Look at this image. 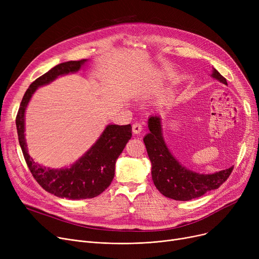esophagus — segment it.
Returning <instances> with one entry per match:
<instances>
[{
	"instance_id": "34e87169",
	"label": "esophagus",
	"mask_w": 259,
	"mask_h": 259,
	"mask_svg": "<svg viewBox=\"0 0 259 259\" xmlns=\"http://www.w3.org/2000/svg\"><path fill=\"white\" fill-rule=\"evenodd\" d=\"M142 130H143V127H142L141 124H138V122H135V124L132 125V132H133L134 134L141 133Z\"/></svg>"
}]
</instances>
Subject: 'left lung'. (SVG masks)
Here are the masks:
<instances>
[{
  "label": "left lung",
  "instance_id": "left-lung-1",
  "mask_svg": "<svg viewBox=\"0 0 259 259\" xmlns=\"http://www.w3.org/2000/svg\"><path fill=\"white\" fill-rule=\"evenodd\" d=\"M212 77L227 84V79L213 68ZM150 130L144 143L151 161L152 180L158 191L175 200H191L220 188L225 183L233 167L213 174H199L182 166L168 149L161 133L160 117L150 116L148 120Z\"/></svg>",
  "mask_w": 259,
  "mask_h": 259
}]
</instances>
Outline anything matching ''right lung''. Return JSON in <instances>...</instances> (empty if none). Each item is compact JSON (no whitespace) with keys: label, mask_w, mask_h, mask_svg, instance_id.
<instances>
[{"label":"right lung","mask_w":259,"mask_h":259,"mask_svg":"<svg viewBox=\"0 0 259 259\" xmlns=\"http://www.w3.org/2000/svg\"><path fill=\"white\" fill-rule=\"evenodd\" d=\"M87 60L69 61L54 66L37 77L26 90L16 118L19 143L26 164L34 180L47 192L61 198L86 199L100 195L110 186L115 171V161L132 137L131 125H108L99 140L69 168L50 169L35 162L27 151L25 139V110L32 94L60 75L80 69Z\"/></svg>","instance_id":"obj_1"}]
</instances>
